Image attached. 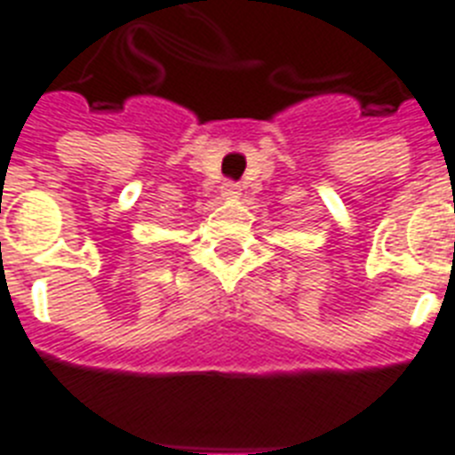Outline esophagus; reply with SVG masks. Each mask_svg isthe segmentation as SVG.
<instances>
[{
	"label": "esophagus",
	"instance_id": "1",
	"mask_svg": "<svg viewBox=\"0 0 455 455\" xmlns=\"http://www.w3.org/2000/svg\"><path fill=\"white\" fill-rule=\"evenodd\" d=\"M221 198H224V200H238V198H241V186L234 184V181H227V184H221Z\"/></svg>",
	"mask_w": 455,
	"mask_h": 455
}]
</instances>
